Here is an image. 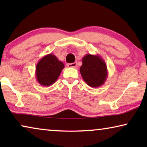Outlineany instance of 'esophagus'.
I'll use <instances>...</instances> for the list:
<instances>
[{
  "label": "esophagus",
  "mask_w": 147,
  "mask_h": 147,
  "mask_svg": "<svg viewBox=\"0 0 147 147\" xmlns=\"http://www.w3.org/2000/svg\"><path fill=\"white\" fill-rule=\"evenodd\" d=\"M76 66H77V63L76 62H74V63H68L67 64V67H76Z\"/></svg>",
  "instance_id": "esophagus-1"
}]
</instances>
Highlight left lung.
<instances>
[{"label":"left lung","mask_w":147,"mask_h":147,"mask_svg":"<svg viewBox=\"0 0 147 147\" xmlns=\"http://www.w3.org/2000/svg\"><path fill=\"white\" fill-rule=\"evenodd\" d=\"M80 71L84 82L92 88L102 86L108 78L106 63L99 55L86 54L82 59Z\"/></svg>","instance_id":"1"}]
</instances>
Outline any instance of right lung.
<instances>
[{"label":"right lung","instance_id":"right-lung-1","mask_svg":"<svg viewBox=\"0 0 147 147\" xmlns=\"http://www.w3.org/2000/svg\"><path fill=\"white\" fill-rule=\"evenodd\" d=\"M65 65L53 54H47L36 65V79L40 85L49 86L55 83Z\"/></svg>","mask_w":147,"mask_h":147}]
</instances>
